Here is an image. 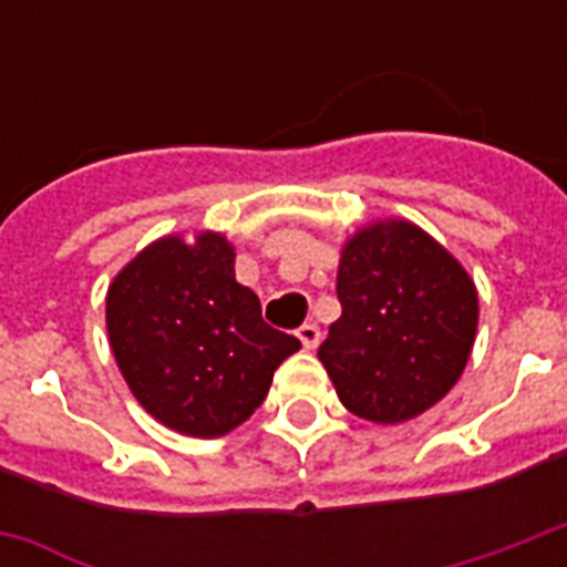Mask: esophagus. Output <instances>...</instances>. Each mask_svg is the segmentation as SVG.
<instances>
[{
    "label": "esophagus",
    "mask_w": 567,
    "mask_h": 567,
    "mask_svg": "<svg viewBox=\"0 0 567 567\" xmlns=\"http://www.w3.org/2000/svg\"><path fill=\"white\" fill-rule=\"evenodd\" d=\"M297 338H300L306 350H315V347L320 344V327L318 323H302V327L297 329Z\"/></svg>",
    "instance_id": "obj_1"
}]
</instances>
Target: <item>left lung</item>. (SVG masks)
Returning a JSON list of instances; mask_svg holds the SVG:
<instances>
[{"instance_id": "1", "label": "left lung", "mask_w": 567, "mask_h": 567, "mask_svg": "<svg viewBox=\"0 0 567 567\" xmlns=\"http://www.w3.org/2000/svg\"><path fill=\"white\" fill-rule=\"evenodd\" d=\"M341 318L318 359L341 403L373 423H403L456 385L476 338L467 270L409 220L364 226L338 265Z\"/></svg>"}]
</instances>
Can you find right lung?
<instances>
[{
  "label": "right lung",
  "mask_w": 567,
  "mask_h": 567,
  "mask_svg": "<svg viewBox=\"0 0 567 567\" xmlns=\"http://www.w3.org/2000/svg\"><path fill=\"white\" fill-rule=\"evenodd\" d=\"M105 323L137 403L194 439L240 426L265 403L276 368L300 350L297 338L261 320L220 231L194 244L167 235L141 249L111 282Z\"/></svg>",
  "instance_id": "obj_1"
}]
</instances>
